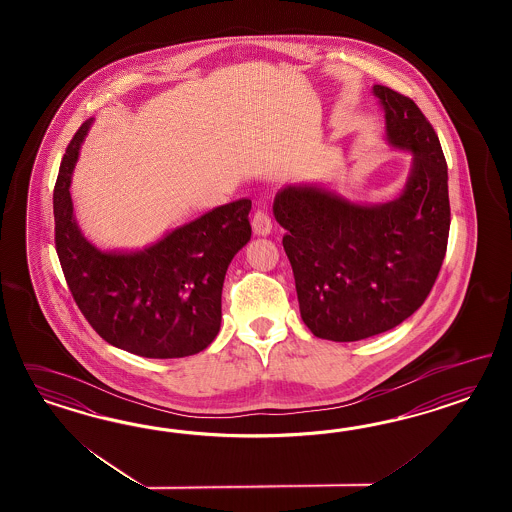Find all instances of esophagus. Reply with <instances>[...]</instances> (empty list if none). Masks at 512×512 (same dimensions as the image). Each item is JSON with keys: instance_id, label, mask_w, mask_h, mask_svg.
Segmentation results:
<instances>
[{"instance_id": "obj_1", "label": "esophagus", "mask_w": 512, "mask_h": 512, "mask_svg": "<svg viewBox=\"0 0 512 512\" xmlns=\"http://www.w3.org/2000/svg\"><path fill=\"white\" fill-rule=\"evenodd\" d=\"M251 225H253V233L257 236H268L272 233V217L264 208H257V212L251 219Z\"/></svg>"}]
</instances>
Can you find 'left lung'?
Instances as JSON below:
<instances>
[{"label": "left lung", "instance_id": "8db88e82", "mask_svg": "<svg viewBox=\"0 0 512 512\" xmlns=\"http://www.w3.org/2000/svg\"><path fill=\"white\" fill-rule=\"evenodd\" d=\"M372 92L388 144L411 154L402 193L368 204L325 184H289L272 206L302 321L323 340H366L403 323L430 295L447 251L449 174L434 127L413 99L381 84Z\"/></svg>", "mask_w": 512, "mask_h": 512}]
</instances>
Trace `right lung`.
I'll list each match as a JSON object with an SVG mask.
<instances>
[{
	"label": "right lung",
	"instance_id": "add662e5",
	"mask_svg": "<svg viewBox=\"0 0 512 512\" xmlns=\"http://www.w3.org/2000/svg\"><path fill=\"white\" fill-rule=\"evenodd\" d=\"M92 120L63 155L54 187L56 251L78 308L110 345L146 358L201 353L221 326V291L251 238V201L229 202L142 249H101L78 227L71 180Z\"/></svg>",
	"mask_w": 512,
	"mask_h": 512
}]
</instances>
